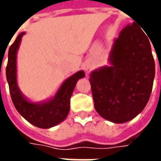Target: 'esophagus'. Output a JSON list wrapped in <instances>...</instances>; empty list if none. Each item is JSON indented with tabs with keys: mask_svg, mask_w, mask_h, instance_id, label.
Segmentation results:
<instances>
[{
	"mask_svg": "<svg viewBox=\"0 0 161 161\" xmlns=\"http://www.w3.org/2000/svg\"><path fill=\"white\" fill-rule=\"evenodd\" d=\"M90 68H91V67H90V65H89V64H84V70H85V71H89V70H90Z\"/></svg>",
	"mask_w": 161,
	"mask_h": 161,
	"instance_id": "1",
	"label": "esophagus"
}]
</instances>
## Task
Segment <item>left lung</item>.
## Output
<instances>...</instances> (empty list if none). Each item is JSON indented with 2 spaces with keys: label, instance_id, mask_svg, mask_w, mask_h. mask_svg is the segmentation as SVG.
<instances>
[{
  "label": "left lung",
  "instance_id": "8db88e82",
  "mask_svg": "<svg viewBox=\"0 0 161 161\" xmlns=\"http://www.w3.org/2000/svg\"><path fill=\"white\" fill-rule=\"evenodd\" d=\"M108 61L90 76L95 108L103 118L124 123L144 109L155 75L148 38L135 22L115 39Z\"/></svg>",
  "mask_w": 161,
  "mask_h": 161
}]
</instances>
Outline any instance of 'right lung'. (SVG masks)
<instances>
[{"instance_id":"right-lung-1","label":"right lung","mask_w":161,"mask_h":161,"mask_svg":"<svg viewBox=\"0 0 161 161\" xmlns=\"http://www.w3.org/2000/svg\"><path fill=\"white\" fill-rule=\"evenodd\" d=\"M25 32L19 33L8 50V61L6 68L7 80L13 103L20 115L31 124L40 128H50L66 118L70 111V99L78 79L85 76L84 70L68 77L55 96L42 103H32L24 97L17 84V52Z\"/></svg>"}]
</instances>
